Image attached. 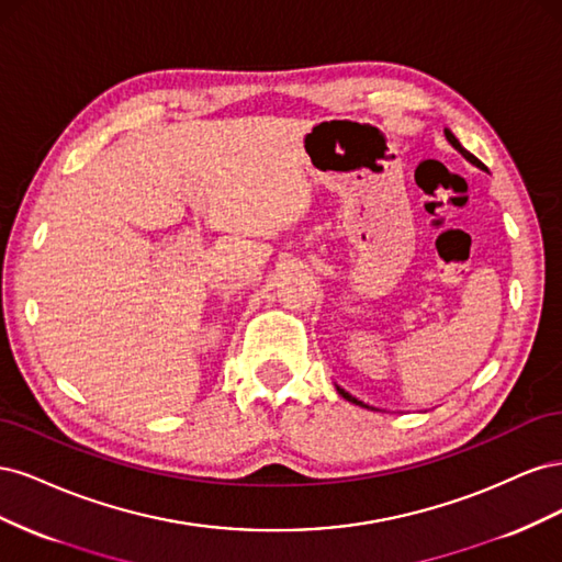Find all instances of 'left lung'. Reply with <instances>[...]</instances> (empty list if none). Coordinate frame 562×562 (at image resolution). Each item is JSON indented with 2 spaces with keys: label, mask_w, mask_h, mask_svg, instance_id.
Instances as JSON below:
<instances>
[{
  "label": "left lung",
  "mask_w": 562,
  "mask_h": 562,
  "mask_svg": "<svg viewBox=\"0 0 562 562\" xmlns=\"http://www.w3.org/2000/svg\"><path fill=\"white\" fill-rule=\"evenodd\" d=\"M446 138H448V143H450V145H452V147H454V149L459 151V155H462V157H464V159H467L469 164H473L475 168H481V171H487V168H485V164H483V161H479V159H475V157L471 155V151H467V149H464L462 145H459V140L454 138V135H452V131H448V128H446ZM337 391H339V394H342V396H345L347 401H351V403H356V405H363V407H370V405H366L363 401H359V398H356V396H351V394H349V391H345L342 386H337ZM370 411H375V407H370Z\"/></svg>",
  "instance_id": "obj_1"
}]
</instances>
